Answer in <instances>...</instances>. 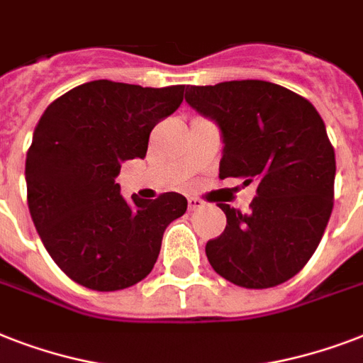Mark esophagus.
<instances>
[{
	"instance_id": "obj_1",
	"label": "esophagus",
	"mask_w": 363,
	"mask_h": 363,
	"mask_svg": "<svg viewBox=\"0 0 363 363\" xmlns=\"http://www.w3.org/2000/svg\"><path fill=\"white\" fill-rule=\"evenodd\" d=\"M203 207V201L198 198H188V209L190 211H198Z\"/></svg>"
}]
</instances>
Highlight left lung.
<instances>
[{"mask_svg": "<svg viewBox=\"0 0 363 363\" xmlns=\"http://www.w3.org/2000/svg\"><path fill=\"white\" fill-rule=\"evenodd\" d=\"M186 104L220 130V179L256 182L250 211L218 203L228 218L207 242L213 269L245 288L286 282L315 254L333 209L335 152L307 99L265 81L188 86Z\"/></svg>", "mask_w": 363, "mask_h": 363, "instance_id": "left-lung-1", "label": "left lung"}]
</instances>
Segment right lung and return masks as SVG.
<instances>
[{
    "mask_svg": "<svg viewBox=\"0 0 363 363\" xmlns=\"http://www.w3.org/2000/svg\"><path fill=\"white\" fill-rule=\"evenodd\" d=\"M182 92L92 81L43 113L26 156L28 207L50 258L82 286L113 292L143 281L165 228L186 213L181 194L125 199L115 182L125 160L147 156L150 131Z\"/></svg>",
    "mask_w": 363,
    "mask_h": 363,
    "instance_id": "right-lung-1",
    "label": "right lung"
}]
</instances>
